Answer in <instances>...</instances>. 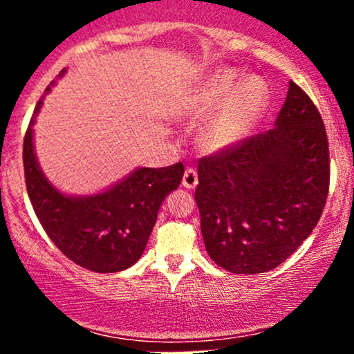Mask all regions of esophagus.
Wrapping results in <instances>:
<instances>
[{
  "instance_id": "34e87169",
  "label": "esophagus",
  "mask_w": 354,
  "mask_h": 354,
  "mask_svg": "<svg viewBox=\"0 0 354 354\" xmlns=\"http://www.w3.org/2000/svg\"><path fill=\"white\" fill-rule=\"evenodd\" d=\"M183 186H185V188H188V189H193V188H196V185H198V173H196V169H193V168H188L185 171V174H183Z\"/></svg>"
}]
</instances>
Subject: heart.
Returning <instances> with one entry per match:
<instances>
[{
	"instance_id": "b5f03b06",
	"label": "heart",
	"mask_w": 354,
	"mask_h": 354,
	"mask_svg": "<svg viewBox=\"0 0 354 354\" xmlns=\"http://www.w3.org/2000/svg\"><path fill=\"white\" fill-rule=\"evenodd\" d=\"M270 103L271 89L265 80L256 75L243 76L234 68H219L189 89L183 113L193 121L208 117L198 141L206 151L225 153L253 135Z\"/></svg>"
}]
</instances>
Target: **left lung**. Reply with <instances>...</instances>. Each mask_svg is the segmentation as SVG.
Listing matches in <instances>:
<instances>
[{"mask_svg": "<svg viewBox=\"0 0 354 354\" xmlns=\"http://www.w3.org/2000/svg\"><path fill=\"white\" fill-rule=\"evenodd\" d=\"M194 200L206 251L230 273H266L318 225L330 189V148L319 111L290 81L274 128L203 158Z\"/></svg>", "mask_w": 354, "mask_h": 354, "instance_id": "obj_1", "label": "left lung"}]
</instances>
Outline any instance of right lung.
Wrapping results in <instances>:
<instances>
[{
	"label": "right lung",
	"mask_w": 354,
	"mask_h": 354,
	"mask_svg": "<svg viewBox=\"0 0 354 354\" xmlns=\"http://www.w3.org/2000/svg\"><path fill=\"white\" fill-rule=\"evenodd\" d=\"M66 70L58 75L63 78ZM51 81L36 104L23 145L26 189L39 223L58 250L76 265L96 273H116L143 254L165 198L180 186L181 163L168 168H136L95 194H66L44 176L35 153L33 124Z\"/></svg>",
	"instance_id": "right-lung-1"
}]
</instances>
